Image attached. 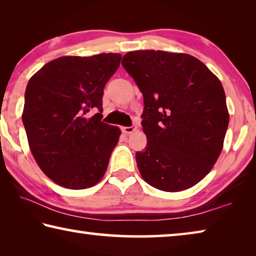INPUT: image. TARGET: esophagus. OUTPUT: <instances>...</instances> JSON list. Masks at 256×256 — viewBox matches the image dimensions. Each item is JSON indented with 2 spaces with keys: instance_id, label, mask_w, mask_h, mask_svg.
<instances>
[{
  "instance_id": "1",
  "label": "esophagus",
  "mask_w": 256,
  "mask_h": 256,
  "mask_svg": "<svg viewBox=\"0 0 256 256\" xmlns=\"http://www.w3.org/2000/svg\"><path fill=\"white\" fill-rule=\"evenodd\" d=\"M136 125H133V126H124V128H122V132L124 134H131L136 131Z\"/></svg>"
}]
</instances>
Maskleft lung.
<instances>
[{
    "label": "left lung",
    "instance_id": "8db88e82",
    "mask_svg": "<svg viewBox=\"0 0 256 256\" xmlns=\"http://www.w3.org/2000/svg\"><path fill=\"white\" fill-rule=\"evenodd\" d=\"M122 64L144 94L146 150L136 154L146 183L180 192L209 174L224 146L229 112L222 82L184 53L134 50Z\"/></svg>",
    "mask_w": 256,
    "mask_h": 256
}]
</instances>
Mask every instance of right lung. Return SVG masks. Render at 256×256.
Listing matches in <instances>:
<instances>
[{"instance_id":"obj_1","label":"right lung","mask_w":256,"mask_h":256,"mask_svg":"<svg viewBox=\"0 0 256 256\" xmlns=\"http://www.w3.org/2000/svg\"><path fill=\"white\" fill-rule=\"evenodd\" d=\"M120 58L114 53L62 56L30 78L22 112L29 148L60 186L88 188L105 175L120 130L102 122V99ZM90 110L98 112L90 116Z\"/></svg>"}]
</instances>
